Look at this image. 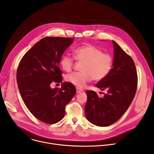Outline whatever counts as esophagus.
Returning <instances> with one entry per match:
<instances>
[{"instance_id":"1","label":"esophagus","mask_w":154,"mask_h":154,"mask_svg":"<svg viewBox=\"0 0 154 154\" xmlns=\"http://www.w3.org/2000/svg\"><path fill=\"white\" fill-rule=\"evenodd\" d=\"M76 91H77V93H80V92H82L83 91V90H82L81 88H78V87L76 88Z\"/></svg>"}]
</instances>
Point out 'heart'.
Returning <instances> with one entry per match:
<instances>
[{
    "label": "heart",
    "instance_id": "b5f03b06",
    "mask_svg": "<svg viewBox=\"0 0 154 154\" xmlns=\"http://www.w3.org/2000/svg\"><path fill=\"white\" fill-rule=\"evenodd\" d=\"M75 58L83 62L80 72H73L66 76V80L74 85L82 88L92 79L100 81L108 76L112 69L113 59L107 54L92 45L79 47L74 50ZM62 69L69 72L74 66V59L68 55L62 57L60 62Z\"/></svg>",
    "mask_w": 154,
    "mask_h": 154
}]
</instances>
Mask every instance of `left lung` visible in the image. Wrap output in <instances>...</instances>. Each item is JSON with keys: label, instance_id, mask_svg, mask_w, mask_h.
<instances>
[{"label": "left lung", "instance_id": "8db88e82", "mask_svg": "<svg viewBox=\"0 0 154 154\" xmlns=\"http://www.w3.org/2000/svg\"><path fill=\"white\" fill-rule=\"evenodd\" d=\"M112 69L107 77L99 81L96 87L106 89L103 97L95 92L87 91L85 117L92 124L99 127L109 126L122 117L132 103L137 87L135 63L115 41Z\"/></svg>", "mask_w": 154, "mask_h": 154}]
</instances>
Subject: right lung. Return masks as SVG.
<instances>
[{
    "instance_id": "obj_1",
    "label": "right lung",
    "mask_w": 154,
    "mask_h": 154,
    "mask_svg": "<svg viewBox=\"0 0 154 154\" xmlns=\"http://www.w3.org/2000/svg\"><path fill=\"white\" fill-rule=\"evenodd\" d=\"M74 38L47 37L37 42L23 55L17 71L20 95L29 110L39 120L49 124L64 117L66 105L76 94L74 85L62 82L61 88L51 84L62 82L59 63L63 52Z\"/></svg>"
}]
</instances>
